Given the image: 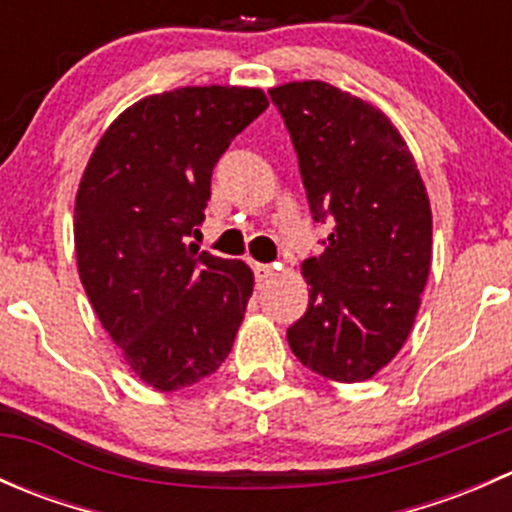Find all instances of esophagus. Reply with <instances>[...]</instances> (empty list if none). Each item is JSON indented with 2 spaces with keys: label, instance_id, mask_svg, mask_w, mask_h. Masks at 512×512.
<instances>
[{
  "label": "esophagus",
  "instance_id": "1",
  "mask_svg": "<svg viewBox=\"0 0 512 512\" xmlns=\"http://www.w3.org/2000/svg\"><path fill=\"white\" fill-rule=\"evenodd\" d=\"M252 270H255V280L257 282H267L272 275H275V267H272V265H260V262H257V265L252 267Z\"/></svg>",
  "mask_w": 512,
  "mask_h": 512
}]
</instances>
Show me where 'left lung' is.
Here are the masks:
<instances>
[{
  "instance_id": "left-lung-1",
  "label": "left lung",
  "mask_w": 512,
  "mask_h": 512,
  "mask_svg": "<svg viewBox=\"0 0 512 512\" xmlns=\"http://www.w3.org/2000/svg\"><path fill=\"white\" fill-rule=\"evenodd\" d=\"M299 158L324 252L302 262L309 304L287 329L294 356L324 379L354 384L409 339L431 270V203L394 123L324 81L270 89Z\"/></svg>"
}]
</instances>
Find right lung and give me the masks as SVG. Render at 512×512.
I'll use <instances>...</instances> for the list:
<instances>
[{
    "label": "right lung",
    "mask_w": 512,
    "mask_h": 512,
    "mask_svg": "<svg viewBox=\"0 0 512 512\" xmlns=\"http://www.w3.org/2000/svg\"><path fill=\"white\" fill-rule=\"evenodd\" d=\"M265 108L245 86L141 98L108 126L79 183L81 285L126 364L158 391L218 371L245 317L250 267L185 240L205 220L215 163Z\"/></svg>",
    "instance_id": "right-lung-1"
}]
</instances>
